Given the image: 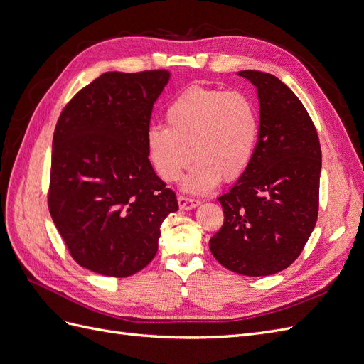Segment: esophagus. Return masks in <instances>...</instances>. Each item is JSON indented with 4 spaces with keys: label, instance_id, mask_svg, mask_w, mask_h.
Returning <instances> with one entry per match:
<instances>
[{
    "label": "esophagus",
    "instance_id": "obj_1",
    "mask_svg": "<svg viewBox=\"0 0 364 364\" xmlns=\"http://www.w3.org/2000/svg\"><path fill=\"white\" fill-rule=\"evenodd\" d=\"M178 203H179L181 209H193L196 206H199L200 202L197 199H193V197H186V196L179 194L178 196Z\"/></svg>",
    "mask_w": 364,
    "mask_h": 364
}]
</instances>
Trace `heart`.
Masks as SVG:
<instances>
[{"label": "heart", "mask_w": 364, "mask_h": 364, "mask_svg": "<svg viewBox=\"0 0 364 364\" xmlns=\"http://www.w3.org/2000/svg\"><path fill=\"white\" fill-rule=\"evenodd\" d=\"M165 123L147 130L149 159L162 181L174 182L193 155L196 162L183 182L191 193L241 178L259 134L258 107L247 94L205 86L176 95L165 109Z\"/></svg>", "instance_id": "b5f03b06"}]
</instances>
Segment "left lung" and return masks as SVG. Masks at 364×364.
Returning a JSON list of instances; mask_svg holds the SVG:
<instances>
[{
    "label": "left lung",
    "instance_id": "obj_1",
    "mask_svg": "<svg viewBox=\"0 0 364 364\" xmlns=\"http://www.w3.org/2000/svg\"><path fill=\"white\" fill-rule=\"evenodd\" d=\"M257 86L259 134L245 174L218 197L225 222L209 240L230 272L267 277L301 255L318 214L322 151L311 117L278 77L240 71Z\"/></svg>",
    "mask_w": 364,
    "mask_h": 364
}]
</instances>
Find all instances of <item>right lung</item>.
I'll return each instance as SVG.
<instances>
[{
	"mask_svg": "<svg viewBox=\"0 0 364 364\" xmlns=\"http://www.w3.org/2000/svg\"><path fill=\"white\" fill-rule=\"evenodd\" d=\"M168 71H111L63 107L53 135L48 209L73 259L126 278L158 252L159 226L179 209L147 155L153 103Z\"/></svg>",
	"mask_w": 364,
	"mask_h": 364,
	"instance_id": "add662e5",
	"label": "right lung"
}]
</instances>
